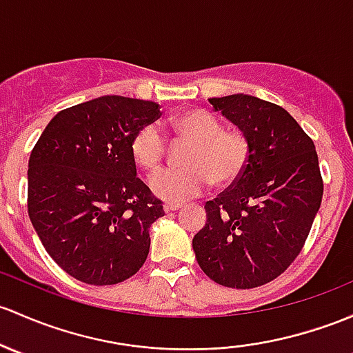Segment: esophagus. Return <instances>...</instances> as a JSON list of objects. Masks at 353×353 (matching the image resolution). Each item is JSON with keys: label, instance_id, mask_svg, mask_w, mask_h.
<instances>
[{"label": "esophagus", "instance_id": "34e87169", "mask_svg": "<svg viewBox=\"0 0 353 353\" xmlns=\"http://www.w3.org/2000/svg\"><path fill=\"white\" fill-rule=\"evenodd\" d=\"M183 206H184L183 203H165L164 211H177V210H181Z\"/></svg>", "mask_w": 353, "mask_h": 353}]
</instances>
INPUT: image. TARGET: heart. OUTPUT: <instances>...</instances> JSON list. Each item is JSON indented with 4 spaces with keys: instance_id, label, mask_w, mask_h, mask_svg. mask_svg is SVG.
I'll use <instances>...</instances> for the list:
<instances>
[{
    "instance_id": "heart-1",
    "label": "heart",
    "mask_w": 353,
    "mask_h": 353,
    "mask_svg": "<svg viewBox=\"0 0 353 353\" xmlns=\"http://www.w3.org/2000/svg\"><path fill=\"white\" fill-rule=\"evenodd\" d=\"M183 139L191 140L186 167H167L148 177V188L167 201H184L201 194L214 181L232 186L243 176L250 159V140L240 130H225L223 121L206 110H189L170 118ZM165 139L155 125H145L133 135L130 154L142 169H155L164 159Z\"/></svg>"
}]
</instances>
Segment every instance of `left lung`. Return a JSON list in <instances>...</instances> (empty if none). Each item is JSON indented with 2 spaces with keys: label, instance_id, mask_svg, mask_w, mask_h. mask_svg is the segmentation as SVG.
<instances>
[{
  "label": "left lung",
  "instance_id": "8db88e82",
  "mask_svg": "<svg viewBox=\"0 0 353 353\" xmlns=\"http://www.w3.org/2000/svg\"><path fill=\"white\" fill-rule=\"evenodd\" d=\"M250 140L243 176L213 201L192 239L203 272L226 288L264 285L301 252L323 198L314 143L284 108L250 94L210 98Z\"/></svg>",
  "mask_w": 353,
  "mask_h": 353
}]
</instances>
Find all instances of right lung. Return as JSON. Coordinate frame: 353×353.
Returning <instances> with one entry per match:
<instances>
[{"label":"right lung","instance_id":"right-lung-1","mask_svg":"<svg viewBox=\"0 0 353 353\" xmlns=\"http://www.w3.org/2000/svg\"><path fill=\"white\" fill-rule=\"evenodd\" d=\"M154 101L101 96L59 111L28 161V216L55 264L94 285L123 283L150 248L162 201L137 177L130 143Z\"/></svg>","mask_w":353,"mask_h":353}]
</instances>
